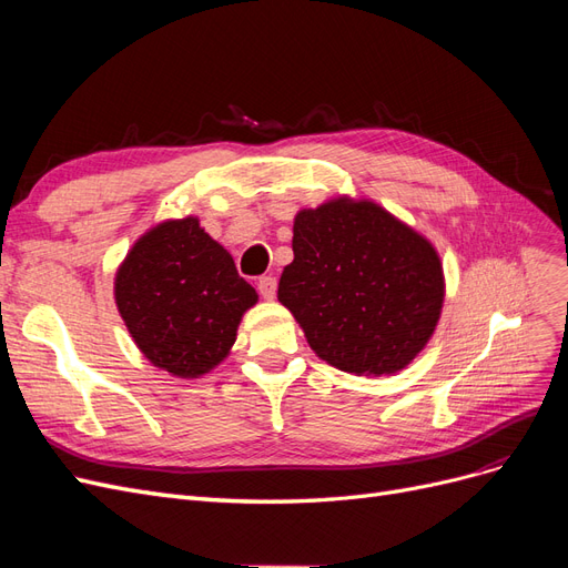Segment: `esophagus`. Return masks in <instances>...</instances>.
I'll list each match as a JSON object with an SVG mask.
<instances>
[{
  "label": "esophagus",
  "instance_id": "esophagus-1",
  "mask_svg": "<svg viewBox=\"0 0 568 568\" xmlns=\"http://www.w3.org/2000/svg\"><path fill=\"white\" fill-rule=\"evenodd\" d=\"M257 291H261L263 298H274V294H277V280L270 277V274H265V277L257 280Z\"/></svg>",
  "mask_w": 568,
  "mask_h": 568
}]
</instances>
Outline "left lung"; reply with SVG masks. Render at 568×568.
<instances>
[{"label": "left lung", "mask_w": 568, "mask_h": 568, "mask_svg": "<svg viewBox=\"0 0 568 568\" xmlns=\"http://www.w3.org/2000/svg\"><path fill=\"white\" fill-rule=\"evenodd\" d=\"M280 303L311 348L357 376L400 372L432 338L443 307L434 246L372 201L301 211Z\"/></svg>", "instance_id": "left-lung-1"}]
</instances>
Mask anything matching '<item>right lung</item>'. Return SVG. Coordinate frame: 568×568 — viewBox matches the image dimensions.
Instances as JSON below:
<instances>
[{"instance_id":"obj_1","label":"right lung","mask_w":568,"mask_h":568,"mask_svg":"<svg viewBox=\"0 0 568 568\" xmlns=\"http://www.w3.org/2000/svg\"><path fill=\"white\" fill-rule=\"evenodd\" d=\"M255 288L196 217L170 220L132 246L115 274L120 317L153 365L182 379L227 357Z\"/></svg>"}]
</instances>
